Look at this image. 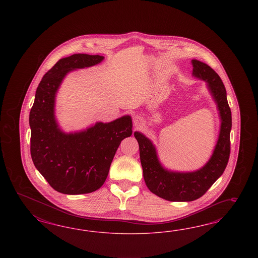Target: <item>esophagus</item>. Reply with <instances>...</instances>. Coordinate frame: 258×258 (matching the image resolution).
<instances>
[{
    "label": "esophagus",
    "instance_id": "1",
    "mask_svg": "<svg viewBox=\"0 0 258 258\" xmlns=\"http://www.w3.org/2000/svg\"><path fill=\"white\" fill-rule=\"evenodd\" d=\"M133 123H134V125L135 126H140L141 124H143V118L140 117V116H135V117L133 118Z\"/></svg>",
    "mask_w": 258,
    "mask_h": 258
}]
</instances>
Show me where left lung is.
I'll list each match as a JSON object with an SVG mask.
<instances>
[{"instance_id": "left-lung-1", "label": "left lung", "mask_w": 258, "mask_h": 258, "mask_svg": "<svg viewBox=\"0 0 258 258\" xmlns=\"http://www.w3.org/2000/svg\"><path fill=\"white\" fill-rule=\"evenodd\" d=\"M192 76L205 81L219 111L220 126L210 159L194 171H174L161 163L155 145L145 134L135 132L139 144L144 179L149 190L169 202H192L201 198L219 179L226 168L230 156L232 113L227 101L225 87L219 75L206 63L192 60Z\"/></svg>"}]
</instances>
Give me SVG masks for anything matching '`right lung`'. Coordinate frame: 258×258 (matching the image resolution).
<instances>
[{
	"label": "right lung",
	"mask_w": 258,
	"mask_h": 258,
	"mask_svg": "<svg viewBox=\"0 0 258 258\" xmlns=\"http://www.w3.org/2000/svg\"><path fill=\"white\" fill-rule=\"evenodd\" d=\"M103 55L75 54L59 59L39 82L29 114L32 160L55 191L92 193L104 184L121 141L133 134V119L124 115L65 133L55 118V97L63 79L78 69L97 65Z\"/></svg>",
	"instance_id": "1"
}]
</instances>
